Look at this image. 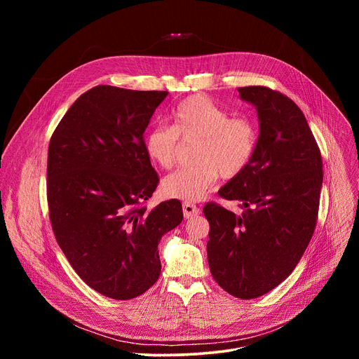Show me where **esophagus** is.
<instances>
[{
  "instance_id": "1",
  "label": "esophagus",
  "mask_w": 359,
  "mask_h": 359,
  "mask_svg": "<svg viewBox=\"0 0 359 359\" xmlns=\"http://www.w3.org/2000/svg\"><path fill=\"white\" fill-rule=\"evenodd\" d=\"M200 215V209L193 203H183V216L184 219H191L194 216Z\"/></svg>"
}]
</instances>
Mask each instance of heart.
<instances>
[{"label": "heart", "mask_w": 359, "mask_h": 359, "mask_svg": "<svg viewBox=\"0 0 359 359\" xmlns=\"http://www.w3.org/2000/svg\"><path fill=\"white\" fill-rule=\"evenodd\" d=\"M179 137H198L193 166L180 168L162 180L166 197L193 203L206 197L219 176L231 179L240 175L257 147V129L247 118L230 114L206 96H190L173 109L172 125H158L144 135L147 158L162 169L176 161Z\"/></svg>", "instance_id": "b5f03b06"}]
</instances>
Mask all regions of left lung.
Returning a JSON list of instances; mask_svg holds the SVG:
<instances>
[{"label": "left lung", "instance_id": "8db88e82", "mask_svg": "<svg viewBox=\"0 0 359 359\" xmlns=\"http://www.w3.org/2000/svg\"><path fill=\"white\" fill-rule=\"evenodd\" d=\"M259 116V140L247 168L219 194L241 216L208 203V260L213 278L237 298H257L295 269L317 224L323 159L301 109L266 86L238 88Z\"/></svg>", "mask_w": 359, "mask_h": 359}]
</instances>
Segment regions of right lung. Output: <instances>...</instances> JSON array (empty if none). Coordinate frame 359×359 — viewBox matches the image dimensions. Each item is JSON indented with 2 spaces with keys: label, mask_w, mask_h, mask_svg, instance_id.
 I'll return each mask as SVG.
<instances>
[{
  "label": "right lung",
  "mask_w": 359,
  "mask_h": 359,
  "mask_svg": "<svg viewBox=\"0 0 359 359\" xmlns=\"http://www.w3.org/2000/svg\"><path fill=\"white\" fill-rule=\"evenodd\" d=\"M166 90L99 85L82 93L48 147V208L55 238L95 291L130 299L161 276L158 245L182 223L179 200L140 208L159 183L143 133Z\"/></svg>",
  "instance_id": "right-lung-1"
}]
</instances>
